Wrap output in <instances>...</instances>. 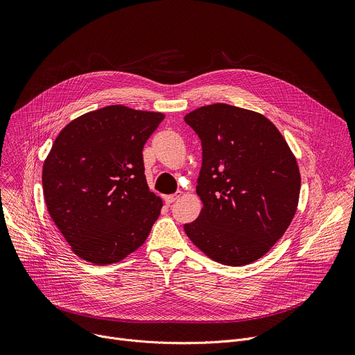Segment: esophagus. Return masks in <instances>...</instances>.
I'll use <instances>...</instances> for the list:
<instances>
[{
  "label": "esophagus",
  "mask_w": 355,
  "mask_h": 355,
  "mask_svg": "<svg viewBox=\"0 0 355 355\" xmlns=\"http://www.w3.org/2000/svg\"><path fill=\"white\" fill-rule=\"evenodd\" d=\"M181 196V192H177V193H173V195H166L164 196V202L167 205H171V204H174V202L178 199Z\"/></svg>",
  "instance_id": "34e87169"
}]
</instances>
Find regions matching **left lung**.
<instances>
[{
    "label": "left lung",
    "instance_id": "8db88e82",
    "mask_svg": "<svg viewBox=\"0 0 355 355\" xmlns=\"http://www.w3.org/2000/svg\"><path fill=\"white\" fill-rule=\"evenodd\" d=\"M184 121L202 143L196 193L204 204L184 230L216 263H254L295 216L300 191L296 157L277 126L254 111L212 104Z\"/></svg>",
    "mask_w": 355,
    "mask_h": 355
}]
</instances>
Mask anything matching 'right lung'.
Wrapping results in <instances>:
<instances>
[{
	"instance_id": "1",
	"label": "right lung",
	"mask_w": 355,
	"mask_h": 355,
	"mask_svg": "<svg viewBox=\"0 0 355 355\" xmlns=\"http://www.w3.org/2000/svg\"><path fill=\"white\" fill-rule=\"evenodd\" d=\"M162 112L110 105L66 125L43 163L50 218L80 259L122 261L147 239L163 200L150 192L141 150Z\"/></svg>"
}]
</instances>
